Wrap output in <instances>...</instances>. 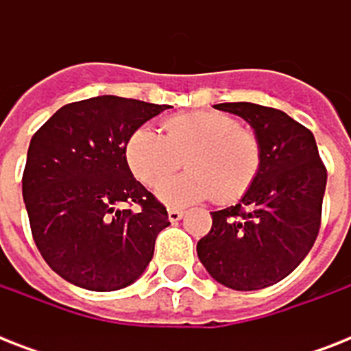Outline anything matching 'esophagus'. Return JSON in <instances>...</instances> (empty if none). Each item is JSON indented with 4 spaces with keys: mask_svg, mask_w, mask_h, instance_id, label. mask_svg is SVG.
Segmentation results:
<instances>
[{
    "mask_svg": "<svg viewBox=\"0 0 351 351\" xmlns=\"http://www.w3.org/2000/svg\"><path fill=\"white\" fill-rule=\"evenodd\" d=\"M167 217H169V220L175 224V222H178V220L184 217V211L182 209H176V208H169L167 209Z\"/></svg>",
    "mask_w": 351,
    "mask_h": 351,
    "instance_id": "1",
    "label": "esophagus"
}]
</instances>
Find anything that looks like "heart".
<instances>
[{"mask_svg":"<svg viewBox=\"0 0 351 351\" xmlns=\"http://www.w3.org/2000/svg\"><path fill=\"white\" fill-rule=\"evenodd\" d=\"M165 134L138 127L125 145L132 175L149 187H160L180 169L189 167L162 187L171 204H189L213 197L226 206L244 197L262 165L261 140L220 111L173 114L164 120Z\"/></svg>","mask_w":351,"mask_h":351,"instance_id":"obj_1","label":"heart"}]
</instances>
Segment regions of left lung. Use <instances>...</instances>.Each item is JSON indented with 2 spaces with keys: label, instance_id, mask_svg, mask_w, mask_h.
I'll return each mask as SVG.
<instances>
[{
  "label": "left lung",
  "instance_id": "obj_1",
  "mask_svg": "<svg viewBox=\"0 0 351 351\" xmlns=\"http://www.w3.org/2000/svg\"><path fill=\"white\" fill-rule=\"evenodd\" d=\"M215 107L239 114L255 129L262 165L237 206L211 213L213 226L198 240V258L228 288H267L288 277L315 244L326 165L313 132L286 112L250 101Z\"/></svg>",
  "mask_w": 351,
  "mask_h": 351
}]
</instances>
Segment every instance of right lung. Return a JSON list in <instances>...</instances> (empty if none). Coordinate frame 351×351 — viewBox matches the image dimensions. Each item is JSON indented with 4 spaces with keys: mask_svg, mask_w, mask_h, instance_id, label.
<instances>
[{
    "mask_svg": "<svg viewBox=\"0 0 351 351\" xmlns=\"http://www.w3.org/2000/svg\"><path fill=\"white\" fill-rule=\"evenodd\" d=\"M167 107L96 96L63 106L34 132L21 178L25 208L36 247L69 282L114 291L153 258L169 217L132 176L125 145Z\"/></svg>",
    "mask_w": 351,
    "mask_h": 351,
    "instance_id": "obj_1",
    "label": "right lung"
}]
</instances>
